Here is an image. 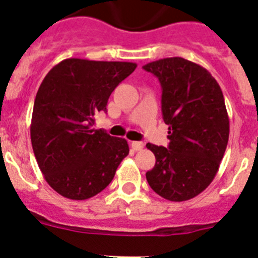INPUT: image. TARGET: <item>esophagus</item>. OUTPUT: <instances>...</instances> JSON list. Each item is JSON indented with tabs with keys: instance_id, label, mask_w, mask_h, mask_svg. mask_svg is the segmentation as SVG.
I'll return each instance as SVG.
<instances>
[{
	"instance_id": "34e87169",
	"label": "esophagus",
	"mask_w": 258,
	"mask_h": 258,
	"mask_svg": "<svg viewBox=\"0 0 258 258\" xmlns=\"http://www.w3.org/2000/svg\"><path fill=\"white\" fill-rule=\"evenodd\" d=\"M131 146H132V149H133L134 151H140V150L143 149V143L138 142V141H136V142H132Z\"/></svg>"
}]
</instances>
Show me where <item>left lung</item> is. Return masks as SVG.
I'll return each mask as SVG.
<instances>
[{"instance_id": "obj_1", "label": "left lung", "mask_w": 258, "mask_h": 258, "mask_svg": "<svg viewBox=\"0 0 258 258\" xmlns=\"http://www.w3.org/2000/svg\"><path fill=\"white\" fill-rule=\"evenodd\" d=\"M159 79L168 149L147 143L156 163L146 173L152 190L170 202L192 199L216 177L229 141L222 90L202 66L174 56L143 66Z\"/></svg>"}]
</instances>
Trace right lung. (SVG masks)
<instances>
[{"label": "right lung", "instance_id": "1", "mask_svg": "<svg viewBox=\"0 0 258 258\" xmlns=\"http://www.w3.org/2000/svg\"><path fill=\"white\" fill-rule=\"evenodd\" d=\"M129 61L70 58L52 67L36 94L31 141L45 179L61 197L85 200L109 184L129 154L124 138L92 129L116 86L136 70Z\"/></svg>", "mask_w": 258, "mask_h": 258}]
</instances>
